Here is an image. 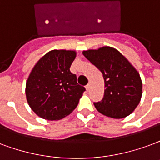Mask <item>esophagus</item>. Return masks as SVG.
<instances>
[{
  "label": "esophagus",
  "instance_id": "esophagus-1",
  "mask_svg": "<svg viewBox=\"0 0 160 160\" xmlns=\"http://www.w3.org/2000/svg\"><path fill=\"white\" fill-rule=\"evenodd\" d=\"M86 89L87 90V91H89V89H90V85H89V84H88V85H86Z\"/></svg>",
  "mask_w": 160,
  "mask_h": 160
}]
</instances>
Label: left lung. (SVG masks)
<instances>
[{
    "label": "left lung",
    "instance_id": "8db88e82",
    "mask_svg": "<svg viewBox=\"0 0 160 160\" xmlns=\"http://www.w3.org/2000/svg\"><path fill=\"white\" fill-rule=\"evenodd\" d=\"M83 55L101 71L104 79L103 98L94 102L97 110L113 119L130 115L142 94V83L137 69L113 47L84 51Z\"/></svg>",
    "mask_w": 160,
    "mask_h": 160
}]
</instances>
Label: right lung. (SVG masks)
<instances>
[{
    "label": "right lung",
    "mask_w": 160,
    "mask_h": 160,
    "mask_svg": "<svg viewBox=\"0 0 160 160\" xmlns=\"http://www.w3.org/2000/svg\"><path fill=\"white\" fill-rule=\"evenodd\" d=\"M74 51L52 50L44 55L32 69L26 82V98L38 116L58 120L77 107L86 88L70 72Z\"/></svg>",
    "instance_id": "right-lung-1"
}]
</instances>
